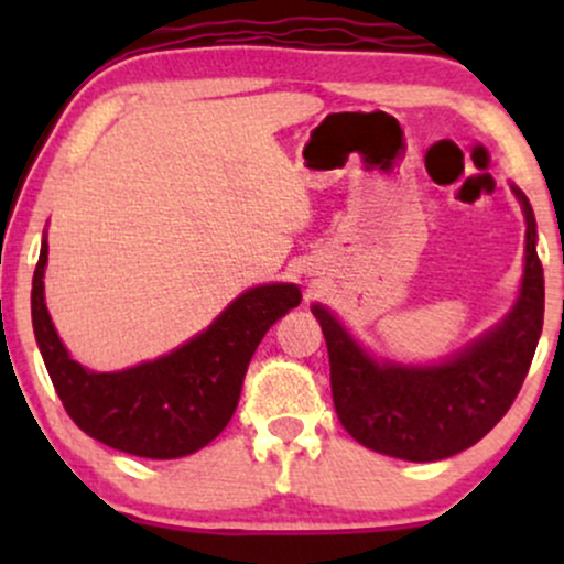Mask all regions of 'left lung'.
<instances>
[{
    "mask_svg": "<svg viewBox=\"0 0 564 564\" xmlns=\"http://www.w3.org/2000/svg\"><path fill=\"white\" fill-rule=\"evenodd\" d=\"M525 215V270L507 318L440 364L377 360L323 304H313L328 347L336 416L366 448L403 462H440L488 435L514 403L543 328V268L535 217Z\"/></svg>",
    "mask_w": 564,
    "mask_h": 564,
    "instance_id": "obj_1",
    "label": "left lung"
}]
</instances>
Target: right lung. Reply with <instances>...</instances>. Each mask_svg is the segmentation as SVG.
<instances>
[{
  "mask_svg": "<svg viewBox=\"0 0 564 564\" xmlns=\"http://www.w3.org/2000/svg\"><path fill=\"white\" fill-rule=\"evenodd\" d=\"M44 268L47 236L31 286V321L57 398L82 432L142 458H180L209 445L236 413L262 336L302 302L296 283L254 286L172 352L100 373L76 364L57 336L44 304Z\"/></svg>",
  "mask_w": 564,
  "mask_h": 564,
  "instance_id": "right-lung-1",
  "label": "right lung"
}]
</instances>
